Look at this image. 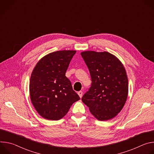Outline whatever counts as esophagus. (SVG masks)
<instances>
[{"instance_id": "1", "label": "esophagus", "mask_w": 154, "mask_h": 154, "mask_svg": "<svg viewBox=\"0 0 154 154\" xmlns=\"http://www.w3.org/2000/svg\"><path fill=\"white\" fill-rule=\"evenodd\" d=\"M78 94H79V96H80V98H82V94H83V92H82V91H79V92H78Z\"/></svg>"}]
</instances>
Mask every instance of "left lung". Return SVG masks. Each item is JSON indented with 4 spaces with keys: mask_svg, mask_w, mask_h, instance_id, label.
Masks as SVG:
<instances>
[{
    "mask_svg": "<svg viewBox=\"0 0 154 154\" xmlns=\"http://www.w3.org/2000/svg\"><path fill=\"white\" fill-rule=\"evenodd\" d=\"M81 55L89 69L91 85L82 98L99 121L115 117L122 109L128 94V79L121 61L107 52L86 51Z\"/></svg>",
    "mask_w": 154,
    "mask_h": 154,
    "instance_id": "8db88e82",
    "label": "left lung"
}]
</instances>
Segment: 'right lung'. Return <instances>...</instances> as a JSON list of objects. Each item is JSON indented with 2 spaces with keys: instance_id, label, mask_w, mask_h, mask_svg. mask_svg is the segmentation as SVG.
<instances>
[{
  "instance_id": "add662e5",
  "label": "right lung",
  "mask_w": 154,
  "mask_h": 154,
  "mask_svg": "<svg viewBox=\"0 0 154 154\" xmlns=\"http://www.w3.org/2000/svg\"><path fill=\"white\" fill-rule=\"evenodd\" d=\"M75 51L51 53L36 64L30 80L31 101L38 113L49 120H59L80 100L65 76Z\"/></svg>"
}]
</instances>
